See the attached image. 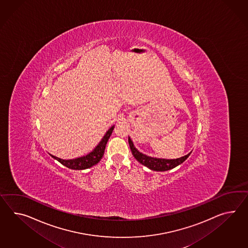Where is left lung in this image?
Segmentation results:
<instances>
[{
	"label": "left lung",
	"instance_id": "obj_1",
	"mask_svg": "<svg viewBox=\"0 0 248 248\" xmlns=\"http://www.w3.org/2000/svg\"><path fill=\"white\" fill-rule=\"evenodd\" d=\"M128 142H129L133 157H135L140 163L144 165L147 168H149L151 170H154V171H167L169 169H174L176 166L183 163L191 154V152H190L187 155L179 157V158H175V159L156 158V157L146 156L144 154L137 151L135 149V147L133 146V141H132V140L130 139V137L128 138Z\"/></svg>",
	"mask_w": 248,
	"mask_h": 248
}]
</instances>
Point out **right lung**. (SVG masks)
<instances>
[{
	"instance_id": "add662e5",
	"label": "right lung",
	"mask_w": 248,
	"mask_h": 248,
	"mask_svg": "<svg viewBox=\"0 0 248 248\" xmlns=\"http://www.w3.org/2000/svg\"><path fill=\"white\" fill-rule=\"evenodd\" d=\"M114 130V126L111 127L108 131L106 133V135L103 137L101 141L98 143V145L94 149V151L91 152L90 154L86 155L84 157H78L74 159H62L59 157H55L51 155V157H54L56 160H58L61 164L65 166L68 169H75V170H82V169H90L92 166L96 165L100 161L102 158L106 145L108 143L110 135Z\"/></svg>"
}]
</instances>
